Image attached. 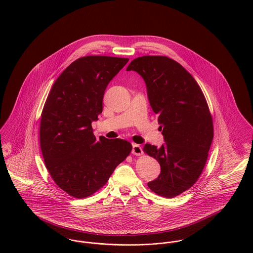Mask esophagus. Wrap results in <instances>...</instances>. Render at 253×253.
<instances>
[{
    "mask_svg": "<svg viewBox=\"0 0 253 253\" xmlns=\"http://www.w3.org/2000/svg\"><path fill=\"white\" fill-rule=\"evenodd\" d=\"M132 154L135 156H141L143 154L142 148L137 144L132 145Z\"/></svg>",
    "mask_w": 253,
    "mask_h": 253,
    "instance_id": "34e87169",
    "label": "esophagus"
}]
</instances>
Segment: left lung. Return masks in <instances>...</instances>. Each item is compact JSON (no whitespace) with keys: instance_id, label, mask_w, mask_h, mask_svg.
Instances as JSON below:
<instances>
[{"instance_id":"obj_1","label":"left lung","mask_w":253,"mask_h":253,"mask_svg":"<svg viewBox=\"0 0 253 253\" xmlns=\"http://www.w3.org/2000/svg\"><path fill=\"white\" fill-rule=\"evenodd\" d=\"M144 79L150 105L158 115L166 144H146L161 173L148 187L157 195L174 198L201 176L213 139V122L203 90L175 60L162 55L133 59L126 68Z\"/></svg>"}]
</instances>
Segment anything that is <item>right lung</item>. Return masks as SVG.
I'll return each instance as SVG.
<instances>
[{
    "mask_svg": "<svg viewBox=\"0 0 253 253\" xmlns=\"http://www.w3.org/2000/svg\"><path fill=\"white\" fill-rule=\"evenodd\" d=\"M128 58L88 55L78 58L56 79L41 114L40 146L55 184L74 198L101 189L132 146L120 138L97 139L91 122L102 113L109 82Z\"/></svg>",
    "mask_w": 253,
    "mask_h": 253,
    "instance_id": "obj_1",
    "label": "right lung"
}]
</instances>
